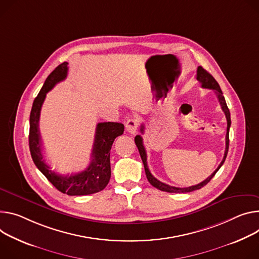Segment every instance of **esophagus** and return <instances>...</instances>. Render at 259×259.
Segmentation results:
<instances>
[{
    "instance_id": "esophagus-1",
    "label": "esophagus",
    "mask_w": 259,
    "mask_h": 259,
    "mask_svg": "<svg viewBox=\"0 0 259 259\" xmlns=\"http://www.w3.org/2000/svg\"><path fill=\"white\" fill-rule=\"evenodd\" d=\"M138 126H139V121L137 117H131V119H129L126 123V130L127 132L131 133V134H134L137 129H138Z\"/></svg>"
}]
</instances>
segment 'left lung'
Segmentation results:
<instances>
[{
  "instance_id": "1",
  "label": "left lung",
  "mask_w": 259,
  "mask_h": 259,
  "mask_svg": "<svg viewBox=\"0 0 259 259\" xmlns=\"http://www.w3.org/2000/svg\"><path fill=\"white\" fill-rule=\"evenodd\" d=\"M196 78L197 80L201 83V87L204 88V89H210V90H214L215 93L217 94V97L219 99V102H220V105L222 107V110L224 111L225 113V116H226V120H227V129H226V136H225V152H224V157L221 161V163L219 164V166L217 167V169L211 174L207 179H205L203 182L197 184V185H194V186H190V187H186V188H179V187H174V186H169L167 184H164L162 182H160L159 180H157L150 171L149 167H148V163H147V152H146V149L144 147V143H143V137L140 135H136L134 140H135V145L139 151V154H140V157H142V160H143V163H144V166H145V171H146V176H147V179L148 181L150 182V184L152 186H154L155 188H157V189L161 190V191H165V192H169V193H187V192H192V191H195V190H198L200 189V188H202L203 186H205L211 179H213V177L216 175V172L220 169V167L223 165V163L226 159V156H227V153H228V147H229V128H230V124H231V121H230V112H229V109L227 107V104H226V101H225V98L223 96V93L220 89V85L219 83L216 81V79L211 76L206 70H204L201 66H199L197 68V74H196ZM145 131V126L142 125V127H140V132L144 133Z\"/></svg>"
}]
</instances>
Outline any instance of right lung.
Instances as JSON below:
<instances>
[{
  "mask_svg": "<svg viewBox=\"0 0 259 259\" xmlns=\"http://www.w3.org/2000/svg\"><path fill=\"white\" fill-rule=\"evenodd\" d=\"M67 74L68 63L64 62L48 76L33 102L30 114V152L37 168L59 191L71 196L94 194L103 190L110 180V149L114 139L124 133V125L113 122L97 124L91 156L92 160L83 171L71 176H61L52 170L42 155L41 137L38 128L40 110L46 94L58 82L64 80Z\"/></svg>",
  "mask_w": 259,
  "mask_h": 259,
  "instance_id": "1",
  "label": "right lung"
}]
</instances>
